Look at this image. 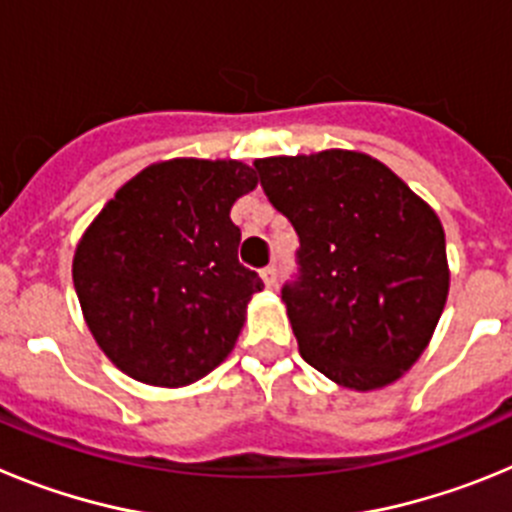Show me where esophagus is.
Wrapping results in <instances>:
<instances>
[{"label":"esophagus","instance_id":"34e87169","mask_svg":"<svg viewBox=\"0 0 512 512\" xmlns=\"http://www.w3.org/2000/svg\"><path fill=\"white\" fill-rule=\"evenodd\" d=\"M261 279H264V284L269 289L277 287V266H266V269H261Z\"/></svg>","mask_w":512,"mask_h":512}]
</instances>
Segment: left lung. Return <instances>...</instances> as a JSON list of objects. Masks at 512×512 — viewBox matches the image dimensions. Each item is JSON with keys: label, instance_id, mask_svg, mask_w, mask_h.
<instances>
[{"label": "left lung", "instance_id": "left-lung-1", "mask_svg": "<svg viewBox=\"0 0 512 512\" xmlns=\"http://www.w3.org/2000/svg\"><path fill=\"white\" fill-rule=\"evenodd\" d=\"M300 235V282L282 289L302 359L341 387L382 390L420 359L449 297L433 207L359 151L253 161Z\"/></svg>", "mask_w": 512, "mask_h": 512}]
</instances>
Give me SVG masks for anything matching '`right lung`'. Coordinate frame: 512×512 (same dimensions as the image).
<instances>
[{"mask_svg": "<svg viewBox=\"0 0 512 512\" xmlns=\"http://www.w3.org/2000/svg\"><path fill=\"white\" fill-rule=\"evenodd\" d=\"M235 158H169L122 184L74 253L89 333L112 364L153 387H187L233 351L264 289L238 261V197L256 189Z\"/></svg>", "mask_w": 512, "mask_h": 512, "instance_id": "obj_1", "label": "right lung"}]
</instances>
